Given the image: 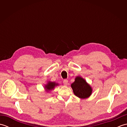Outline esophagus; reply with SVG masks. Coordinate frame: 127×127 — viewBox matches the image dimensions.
Masks as SVG:
<instances>
[{"instance_id":"1","label":"esophagus","mask_w":127,"mask_h":127,"mask_svg":"<svg viewBox=\"0 0 127 127\" xmlns=\"http://www.w3.org/2000/svg\"><path fill=\"white\" fill-rule=\"evenodd\" d=\"M63 84H64V86H66L67 85H68V81L67 80H64L63 81Z\"/></svg>"}]
</instances>
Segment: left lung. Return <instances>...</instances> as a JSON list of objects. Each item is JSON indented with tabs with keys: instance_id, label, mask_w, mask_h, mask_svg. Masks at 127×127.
I'll list each match as a JSON object with an SVG mask.
<instances>
[{
	"instance_id": "left-lung-1",
	"label": "left lung",
	"mask_w": 127,
	"mask_h": 127,
	"mask_svg": "<svg viewBox=\"0 0 127 127\" xmlns=\"http://www.w3.org/2000/svg\"><path fill=\"white\" fill-rule=\"evenodd\" d=\"M71 87L74 94L80 99H86L92 93V88L81 76L75 77V81L71 83Z\"/></svg>"
}]
</instances>
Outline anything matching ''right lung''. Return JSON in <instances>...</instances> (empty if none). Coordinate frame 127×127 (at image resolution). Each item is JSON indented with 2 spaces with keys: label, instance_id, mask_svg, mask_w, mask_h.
<instances>
[{
  "label": "right lung",
  "instance_id": "obj_1",
  "mask_svg": "<svg viewBox=\"0 0 127 127\" xmlns=\"http://www.w3.org/2000/svg\"><path fill=\"white\" fill-rule=\"evenodd\" d=\"M59 84L58 83H56L55 82H51V81H48V82L44 86V88L46 92H48V91L53 90L56 86H58Z\"/></svg>",
  "mask_w": 127,
  "mask_h": 127
}]
</instances>
